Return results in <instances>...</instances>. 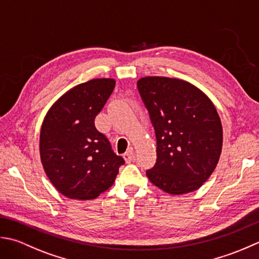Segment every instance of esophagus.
Instances as JSON below:
<instances>
[{"label": "esophagus", "instance_id": "34e87169", "mask_svg": "<svg viewBox=\"0 0 259 259\" xmlns=\"http://www.w3.org/2000/svg\"><path fill=\"white\" fill-rule=\"evenodd\" d=\"M134 159V150L130 149L127 152L124 154V160L126 163H131Z\"/></svg>", "mask_w": 259, "mask_h": 259}]
</instances>
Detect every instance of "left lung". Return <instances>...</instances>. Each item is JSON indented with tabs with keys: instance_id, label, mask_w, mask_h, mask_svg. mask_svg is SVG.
Returning a JSON list of instances; mask_svg holds the SVG:
<instances>
[{
	"instance_id": "obj_1",
	"label": "left lung",
	"mask_w": 259,
	"mask_h": 259,
	"mask_svg": "<svg viewBox=\"0 0 259 259\" xmlns=\"http://www.w3.org/2000/svg\"><path fill=\"white\" fill-rule=\"evenodd\" d=\"M137 88L156 135V163L147 178L174 196L196 191L214 171L223 150V126L213 103L179 78L143 77Z\"/></svg>"
}]
</instances>
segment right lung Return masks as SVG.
<instances>
[{
	"instance_id": "add662e5",
	"label": "right lung",
	"mask_w": 259,
	"mask_h": 259,
	"mask_svg": "<svg viewBox=\"0 0 259 259\" xmlns=\"http://www.w3.org/2000/svg\"><path fill=\"white\" fill-rule=\"evenodd\" d=\"M115 83L112 78H96L77 85L45 116L40 131L41 163L50 182L67 198H97L113 186L125 163L95 127V117Z\"/></svg>"
}]
</instances>
